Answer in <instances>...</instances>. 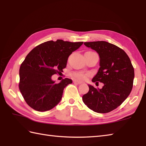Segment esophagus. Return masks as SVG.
Wrapping results in <instances>:
<instances>
[{"instance_id": "34e87169", "label": "esophagus", "mask_w": 146, "mask_h": 146, "mask_svg": "<svg viewBox=\"0 0 146 146\" xmlns=\"http://www.w3.org/2000/svg\"><path fill=\"white\" fill-rule=\"evenodd\" d=\"M73 82L75 83H76V84H81V83H82L81 82H79V81H78V80H74Z\"/></svg>"}]
</instances>
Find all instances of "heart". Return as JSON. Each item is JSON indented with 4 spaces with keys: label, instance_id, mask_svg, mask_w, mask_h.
I'll use <instances>...</instances> for the list:
<instances>
[{
    "label": "heart",
    "instance_id": "heart-1",
    "mask_svg": "<svg viewBox=\"0 0 146 146\" xmlns=\"http://www.w3.org/2000/svg\"><path fill=\"white\" fill-rule=\"evenodd\" d=\"M74 76L79 80H85L86 78V75L81 73H76L74 74Z\"/></svg>",
    "mask_w": 146,
    "mask_h": 146
}]
</instances>
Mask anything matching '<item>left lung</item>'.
I'll list each match as a JSON object with an SVG mask.
<instances>
[{
  "label": "left lung",
  "mask_w": 146,
  "mask_h": 146,
  "mask_svg": "<svg viewBox=\"0 0 146 146\" xmlns=\"http://www.w3.org/2000/svg\"><path fill=\"white\" fill-rule=\"evenodd\" d=\"M84 44L99 55L100 68L92 82L103 83L104 86L100 89L88 85L89 91L83 95V102L95 112H110L120 106L131 92L134 68L126 52L115 45L104 41L85 42Z\"/></svg>",
  "instance_id": "obj_1"
}]
</instances>
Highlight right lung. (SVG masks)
Masks as SVG:
<instances>
[{
  "label": "right lung",
  "instance_id": "add662e5",
  "mask_svg": "<svg viewBox=\"0 0 146 146\" xmlns=\"http://www.w3.org/2000/svg\"><path fill=\"white\" fill-rule=\"evenodd\" d=\"M83 43L62 39L48 41L30 51L21 65L19 85L29 106L37 111H45L60 103L64 88L72 83V80L66 78L56 83L51 76L63 71L69 56Z\"/></svg>",
  "mask_w": 146,
  "mask_h": 146
}]
</instances>
